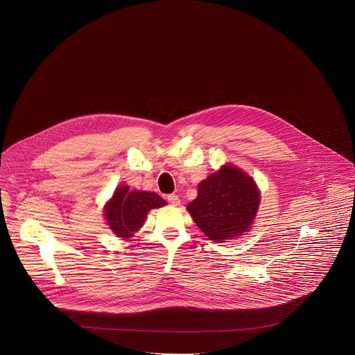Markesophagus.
<instances>
[{
	"instance_id": "1",
	"label": "esophagus",
	"mask_w": 355,
	"mask_h": 355,
	"mask_svg": "<svg viewBox=\"0 0 355 355\" xmlns=\"http://www.w3.org/2000/svg\"><path fill=\"white\" fill-rule=\"evenodd\" d=\"M166 199H168V202H169V203H171L172 205H181V200H180V198H178L177 195H174V193H169V195L166 196Z\"/></svg>"
}]
</instances>
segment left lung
<instances>
[{"label": "left lung", "instance_id": "1", "mask_svg": "<svg viewBox=\"0 0 355 355\" xmlns=\"http://www.w3.org/2000/svg\"><path fill=\"white\" fill-rule=\"evenodd\" d=\"M260 193L252 177L233 165H223L198 186L187 205L195 224L218 243L248 232L258 212Z\"/></svg>", "mask_w": 355, "mask_h": 355}]
</instances>
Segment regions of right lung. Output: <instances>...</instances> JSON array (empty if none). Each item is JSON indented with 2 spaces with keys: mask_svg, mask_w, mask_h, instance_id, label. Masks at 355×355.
Masks as SVG:
<instances>
[{
  "mask_svg": "<svg viewBox=\"0 0 355 355\" xmlns=\"http://www.w3.org/2000/svg\"><path fill=\"white\" fill-rule=\"evenodd\" d=\"M166 205L160 195L148 191H130L119 186L107 202L104 214L112 232L119 238H130L144 224L150 209Z\"/></svg>",
  "mask_w": 355,
  "mask_h": 355,
  "instance_id": "add662e5",
  "label": "right lung"
}]
</instances>
